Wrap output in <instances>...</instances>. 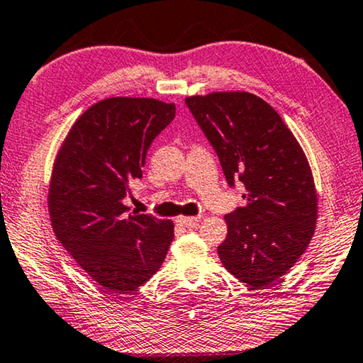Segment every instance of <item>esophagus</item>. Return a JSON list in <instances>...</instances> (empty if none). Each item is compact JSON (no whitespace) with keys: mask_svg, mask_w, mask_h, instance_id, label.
Masks as SVG:
<instances>
[{"mask_svg":"<svg viewBox=\"0 0 363 363\" xmlns=\"http://www.w3.org/2000/svg\"><path fill=\"white\" fill-rule=\"evenodd\" d=\"M198 220H199V217H178L177 219L178 224L185 225V227H194Z\"/></svg>","mask_w":363,"mask_h":363,"instance_id":"34e87169","label":"esophagus"}]
</instances>
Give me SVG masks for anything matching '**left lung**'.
Segmentation results:
<instances>
[{
    "label": "left lung",
    "mask_w": 363,
    "mask_h": 363,
    "mask_svg": "<svg viewBox=\"0 0 363 363\" xmlns=\"http://www.w3.org/2000/svg\"><path fill=\"white\" fill-rule=\"evenodd\" d=\"M225 180L245 186L247 206L225 216L217 253L250 287L269 286L297 263L313 237L318 199L303 149L277 111L250 92L186 97Z\"/></svg>",
    "instance_id": "left-lung-1"
}]
</instances>
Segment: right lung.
<instances>
[{
  "instance_id": "add662e5",
  "label": "right lung",
  "mask_w": 363,
  "mask_h": 363,
  "mask_svg": "<svg viewBox=\"0 0 363 363\" xmlns=\"http://www.w3.org/2000/svg\"><path fill=\"white\" fill-rule=\"evenodd\" d=\"M175 118V104L111 97L87 108L53 164L48 213L60 243L94 281L128 294L162 266L174 222L128 213L123 199L143 177L150 144Z\"/></svg>"
}]
</instances>
